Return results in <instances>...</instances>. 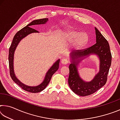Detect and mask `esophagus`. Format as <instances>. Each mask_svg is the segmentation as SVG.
<instances>
[{
    "instance_id": "obj_1",
    "label": "esophagus",
    "mask_w": 120,
    "mask_h": 120,
    "mask_svg": "<svg viewBox=\"0 0 120 120\" xmlns=\"http://www.w3.org/2000/svg\"><path fill=\"white\" fill-rule=\"evenodd\" d=\"M61 61V63L62 64H67L69 62V60L67 59H66V58L62 59Z\"/></svg>"
}]
</instances>
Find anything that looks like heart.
Returning a JSON list of instances; mask_svg holds the SVG:
<instances>
[{
  "label": "heart",
  "mask_w": 120,
  "mask_h": 120,
  "mask_svg": "<svg viewBox=\"0 0 120 120\" xmlns=\"http://www.w3.org/2000/svg\"><path fill=\"white\" fill-rule=\"evenodd\" d=\"M64 36L69 41H74L73 45L76 48H80L88 41V36L86 32H80L76 30H71L65 32Z\"/></svg>",
  "instance_id": "heart-1"
}]
</instances>
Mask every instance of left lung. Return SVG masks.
Instances as JSON below:
<instances>
[{"label": "left lung", "mask_w": 120, "mask_h": 120, "mask_svg": "<svg viewBox=\"0 0 120 120\" xmlns=\"http://www.w3.org/2000/svg\"><path fill=\"white\" fill-rule=\"evenodd\" d=\"M95 31L96 43L85 49L76 50L73 52L72 56L74 57L73 58L78 59L92 53L98 55L100 59V70L98 74L91 82H85L80 78L77 71L76 66L80 60L78 59L77 61H74L69 66V85L75 94L80 96L92 95L104 86L107 82V75L111 65L112 54L108 42L96 27Z\"/></svg>", "instance_id": "left-lung-1"}]
</instances>
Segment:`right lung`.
Listing matches in <instances>:
<instances>
[{"instance_id": "obj_1", "label": "right lung", "mask_w": 120, "mask_h": 120, "mask_svg": "<svg viewBox=\"0 0 120 120\" xmlns=\"http://www.w3.org/2000/svg\"><path fill=\"white\" fill-rule=\"evenodd\" d=\"M48 19H36L32 21L30 24H28L27 26L22 28L19 31H18L14 36L13 38V41L9 48V72L10 76L13 81L16 84H17L19 86L27 92L36 93L41 92L43 89L46 88L48 86L49 83L50 82L51 79L52 78V75L55 73L56 71L58 70L59 66L60 60L56 61V62L50 68L49 70H48L45 77V79L41 84L38 85V86L35 87H30L26 86L20 82L18 79L16 78L15 74L14 72V67H13V60H14V54L15 50L16 49V46H17L18 44L20 42L22 38H25L28 34H31L32 33H35V32H38L37 30L31 28L30 26L34 25H38V24H45L48 21Z\"/></svg>"}]
</instances>
